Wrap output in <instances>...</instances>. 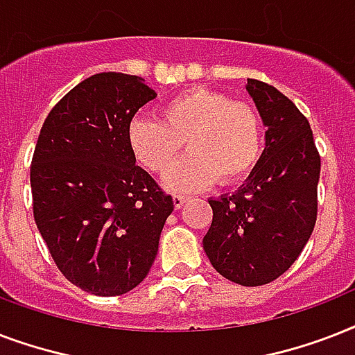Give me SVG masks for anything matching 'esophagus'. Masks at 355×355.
<instances>
[{
  "label": "esophagus",
  "instance_id": "1",
  "mask_svg": "<svg viewBox=\"0 0 355 355\" xmlns=\"http://www.w3.org/2000/svg\"><path fill=\"white\" fill-rule=\"evenodd\" d=\"M189 200V197H186V195H175V197H173V205H175V208H182L184 206V202H188Z\"/></svg>",
  "mask_w": 355,
  "mask_h": 355
}]
</instances>
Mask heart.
I'll use <instances>...</instances> for the list:
<instances>
[{"mask_svg": "<svg viewBox=\"0 0 355 355\" xmlns=\"http://www.w3.org/2000/svg\"><path fill=\"white\" fill-rule=\"evenodd\" d=\"M160 118H134L127 141L136 162L155 175L171 171L186 144L191 155L167 178L175 191L205 188L216 180L237 184L258 166L263 123L250 103L234 101L211 88H188L162 105Z\"/></svg>", "mask_w": 355, "mask_h": 355, "instance_id": "obj_1", "label": "heart"}]
</instances>
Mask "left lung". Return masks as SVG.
<instances>
[{
	"label": "left lung",
	"mask_w": 355,
	"mask_h": 355,
	"mask_svg": "<svg viewBox=\"0 0 355 355\" xmlns=\"http://www.w3.org/2000/svg\"><path fill=\"white\" fill-rule=\"evenodd\" d=\"M247 90L267 125L265 150L236 193L208 200L214 217L202 247L219 275L256 287L284 275L313 232L320 155L289 97L256 79Z\"/></svg>",
	"instance_id": "8db88e82"
}]
</instances>
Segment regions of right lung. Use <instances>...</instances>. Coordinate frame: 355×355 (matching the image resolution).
Masks as SVG:
<instances>
[{"label":"right lung","instance_id":"obj_1","mask_svg":"<svg viewBox=\"0 0 355 355\" xmlns=\"http://www.w3.org/2000/svg\"><path fill=\"white\" fill-rule=\"evenodd\" d=\"M156 92L136 75H92L47 114L31 162L35 223L58 270L99 297L149 272L173 197L136 166L128 123Z\"/></svg>","mask_w":355,"mask_h":355}]
</instances>
